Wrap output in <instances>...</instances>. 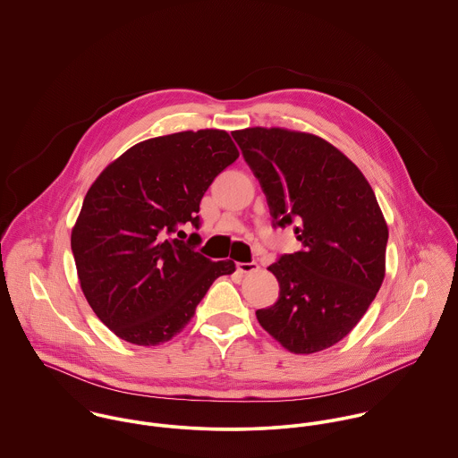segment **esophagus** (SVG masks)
Wrapping results in <instances>:
<instances>
[{
    "instance_id": "obj_1",
    "label": "esophagus",
    "mask_w": 458,
    "mask_h": 458,
    "mask_svg": "<svg viewBox=\"0 0 458 458\" xmlns=\"http://www.w3.org/2000/svg\"><path fill=\"white\" fill-rule=\"evenodd\" d=\"M258 268H259V265H258L256 261H248V263L239 261V263H237V270H239L241 274H251V272H256Z\"/></svg>"
}]
</instances>
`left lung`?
<instances>
[{
	"mask_svg": "<svg viewBox=\"0 0 458 458\" xmlns=\"http://www.w3.org/2000/svg\"><path fill=\"white\" fill-rule=\"evenodd\" d=\"M232 137L267 197L272 228L293 225L302 244L268 267L279 299L256 318L292 353L327 350L355 328L385 279L388 226L376 195L355 163L316 135L248 128Z\"/></svg>",
	"mask_w": 458,
	"mask_h": 458,
	"instance_id": "8db88e82",
	"label": "left lung"
}]
</instances>
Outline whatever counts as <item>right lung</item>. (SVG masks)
<instances>
[{"label": "right lung", "instance_id": "1", "mask_svg": "<svg viewBox=\"0 0 458 458\" xmlns=\"http://www.w3.org/2000/svg\"><path fill=\"white\" fill-rule=\"evenodd\" d=\"M237 157L226 131H181L133 146L89 188L72 253L91 309L123 341H170L210 284L235 270L195 251L197 233L181 241V226L200 228L205 191Z\"/></svg>", "mask_w": 458, "mask_h": 458}]
</instances>
